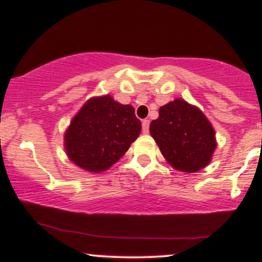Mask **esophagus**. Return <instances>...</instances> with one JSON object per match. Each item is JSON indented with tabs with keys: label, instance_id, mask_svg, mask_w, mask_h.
<instances>
[{
	"label": "esophagus",
	"instance_id": "esophagus-1",
	"mask_svg": "<svg viewBox=\"0 0 262 262\" xmlns=\"http://www.w3.org/2000/svg\"><path fill=\"white\" fill-rule=\"evenodd\" d=\"M149 124H150L149 119H144V121L141 122V125H143V133H148V132H149Z\"/></svg>",
	"mask_w": 262,
	"mask_h": 262
}]
</instances>
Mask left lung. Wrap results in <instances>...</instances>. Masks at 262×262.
<instances>
[{
	"instance_id": "left-lung-1",
	"label": "left lung",
	"mask_w": 262,
	"mask_h": 262,
	"mask_svg": "<svg viewBox=\"0 0 262 262\" xmlns=\"http://www.w3.org/2000/svg\"><path fill=\"white\" fill-rule=\"evenodd\" d=\"M149 130L167 164L186 173L204 169L217 148L212 123L200 108L182 98L161 106Z\"/></svg>"
}]
</instances>
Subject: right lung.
<instances>
[{
    "mask_svg": "<svg viewBox=\"0 0 262 262\" xmlns=\"http://www.w3.org/2000/svg\"><path fill=\"white\" fill-rule=\"evenodd\" d=\"M141 123L134 107L111 95L87 100L64 133L69 160L92 173L103 172L122 158L139 137Z\"/></svg>",
    "mask_w": 262,
    "mask_h": 262,
    "instance_id": "right-lung-1",
    "label": "right lung"
}]
</instances>
